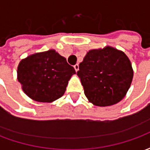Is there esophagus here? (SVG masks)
<instances>
[{"label": "esophagus", "mask_w": 150, "mask_h": 150, "mask_svg": "<svg viewBox=\"0 0 150 150\" xmlns=\"http://www.w3.org/2000/svg\"><path fill=\"white\" fill-rule=\"evenodd\" d=\"M74 68H75V71H79V64H75V65L74 66Z\"/></svg>", "instance_id": "1"}]
</instances>
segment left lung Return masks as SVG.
I'll return each mask as SVG.
<instances>
[{
    "mask_svg": "<svg viewBox=\"0 0 150 150\" xmlns=\"http://www.w3.org/2000/svg\"><path fill=\"white\" fill-rule=\"evenodd\" d=\"M77 72L89 102L106 107L117 104L132 83L133 70L125 53L112 46L89 50Z\"/></svg>",
    "mask_w": 150,
    "mask_h": 150,
    "instance_id": "8db88e82",
    "label": "left lung"
}]
</instances>
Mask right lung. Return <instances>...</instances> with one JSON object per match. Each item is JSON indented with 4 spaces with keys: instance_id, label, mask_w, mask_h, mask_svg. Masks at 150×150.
Here are the masks:
<instances>
[{
    "instance_id": "1",
    "label": "right lung",
    "mask_w": 150,
    "mask_h": 150,
    "mask_svg": "<svg viewBox=\"0 0 150 150\" xmlns=\"http://www.w3.org/2000/svg\"><path fill=\"white\" fill-rule=\"evenodd\" d=\"M17 72L25 95L42 103L62 97L70 79L75 74L74 67L54 50L35 53L21 59Z\"/></svg>"
}]
</instances>
